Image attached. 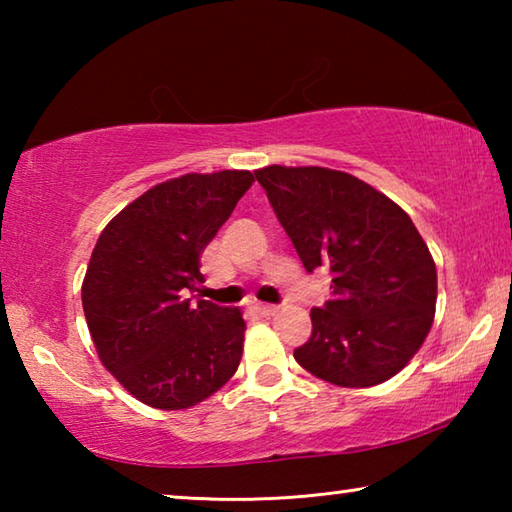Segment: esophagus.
Returning <instances> with one entry per match:
<instances>
[{"mask_svg": "<svg viewBox=\"0 0 512 512\" xmlns=\"http://www.w3.org/2000/svg\"><path fill=\"white\" fill-rule=\"evenodd\" d=\"M255 311H257L259 316L268 318V316H275L277 314V307L275 305H264V302H259V305H255Z\"/></svg>", "mask_w": 512, "mask_h": 512, "instance_id": "obj_1", "label": "esophagus"}]
</instances>
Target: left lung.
<instances>
[{
	"mask_svg": "<svg viewBox=\"0 0 512 512\" xmlns=\"http://www.w3.org/2000/svg\"><path fill=\"white\" fill-rule=\"evenodd\" d=\"M255 178L302 266L332 275V296L311 309V336L293 357L336 386L397 375L427 339L438 291L411 216L343 171L273 164Z\"/></svg>",
	"mask_w": 512,
	"mask_h": 512,
	"instance_id": "1",
	"label": "left lung"
}]
</instances>
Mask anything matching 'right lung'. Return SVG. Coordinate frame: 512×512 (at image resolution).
Returning <instances> with one entry per match:
<instances>
[{
  "instance_id": "1",
  "label": "right lung",
  "mask_w": 512,
  "mask_h": 512,
  "mask_svg": "<svg viewBox=\"0 0 512 512\" xmlns=\"http://www.w3.org/2000/svg\"><path fill=\"white\" fill-rule=\"evenodd\" d=\"M253 183L250 171L167 180L126 205L92 250L83 280L92 341L119 384L153 409H189L239 368L241 311L187 296L203 248Z\"/></svg>"
}]
</instances>
